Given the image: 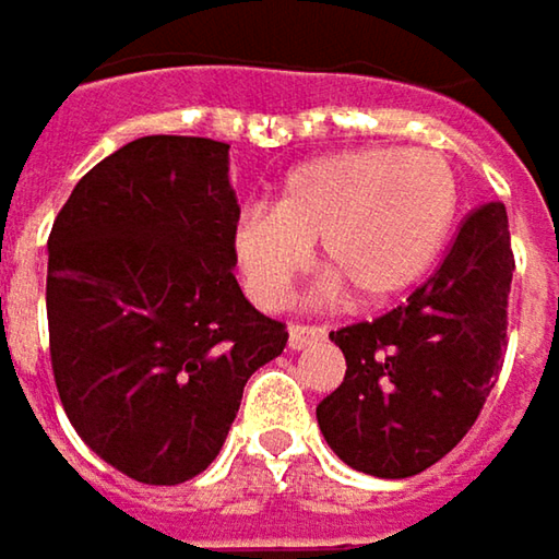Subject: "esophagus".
Wrapping results in <instances>:
<instances>
[{
  "label": "esophagus",
  "instance_id": "1",
  "mask_svg": "<svg viewBox=\"0 0 559 559\" xmlns=\"http://www.w3.org/2000/svg\"><path fill=\"white\" fill-rule=\"evenodd\" d=\"M326 336V326H310V323H294L290 330H287V346L290 349H307V346H313V343H320Z\"/></svg>",
  "mask_w": 559,
  "mask_h": 559
}]
</instances>
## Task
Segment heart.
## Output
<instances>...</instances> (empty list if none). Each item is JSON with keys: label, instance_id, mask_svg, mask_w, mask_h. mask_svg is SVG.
Segmentation results:
<instances>
[{"label": "heart", "instance_id": "obj_1", "mask_svg": "<svg viewBox=\"0 0 559 559\" xmlns=\"http://www.w3.org/2000/svg\"><path fill=\"white\" fill-rule=\"evenodd\" d=\"M460 206L453 165L427 148H349L281 180L275 206L233 226V259L255 304L275 307L320 246V269L362 304H382L430 272Z\"/></svg>", "mask_w": 559, "mask_h": 559}]
</instances>
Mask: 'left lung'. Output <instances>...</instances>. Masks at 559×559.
<instances>
[{
    "label": "left lung",
    "instance_id": "obj_1",
    "mask_svg": "<svg viewBox=\"0 0 559 559\" xmlns=\"http://www.w3.org/2000/svg\"><path fill=\"white\" fill-rule=\"evenodd\" d=\"M511 272L508 213L492 200L401 307L330 333L346 376L317 404V424L346 466L407 479L466 437L502 369Z\"/></svg>",
    "mask_w": 559,
    "mask_h": 559
}]
</instances>
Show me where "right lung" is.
<instances>
[{
  "mask_svg": "<svg viewBox=\"0 0 559 559\" xmlns=\"http://www.w3.org/2000/svg\"><path fill=\"white\" fill-rule=\"evenodd\" d=\"M229 145L145 135L80 177L48 236V333L83 443L145 486L200 476L284 323L233 275Z\"/></svg>",
  "mask_w": 559,
  "mask_h": 559,
  "instance_id": "add662e5",
  "label": "right lung"
}]
</instances>
